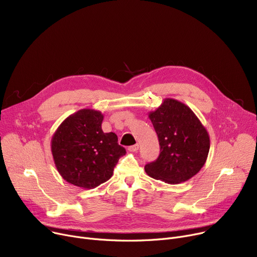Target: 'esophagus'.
<instances>
[{
    "label": "esophagus",
    "mask_w": 257,
    "mask_h": 257,
    "mask_svg": "<svg viewBox=\"0 0 257 257\" xmlns=\"http://www.w3.org/2000/svg\"><path fill=\"white\" fill-rule=\"evenodd\" d=\"M128 150H129L130 152H137V151L139 150V145L137 144V145H133V146H130V147L128 148Z\"/></svg>",
    "instance_id": "esophagus-1"
}]
</instances>
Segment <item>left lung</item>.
<instances>
[{"label":"left lung","instance_id":"1","mask_svg":"<svg viewBox=\"0 0 257 257\" xmlns=\"http://www.w3.org/2000/svg\"><path fill=\"white\" fill-rule=\"evenodd\" d=\"M160 146L158 158L145 166L150 177L169 184L191 179L204 166L210 141L200 119L185 104L165 99L149 112Z\"/></svg>","mask_w":257,"mask_h":257}]
</instances>
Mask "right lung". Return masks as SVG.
Returning a JSON list of instances; mask_svg holds the SVG:
<instances>
[{
  "instance_id": "right-lung-1",
  "label": "right lung",
  "mask_w": 257,
  "mask_h": 257,
  "mask_svg": "<svg viewBox=\"0 0 257 257\" xmlns=\"http://www.w3.org/2000/svg\"><path fill=\"white\" fill-rule=\"evenodd\" d=\"M103 117L99 110L81 109L62 121L51 141L61 177L85 190L110 179L119 157L126 154L115 133L103 132Z\"/></svg>"
}]
</instances>
